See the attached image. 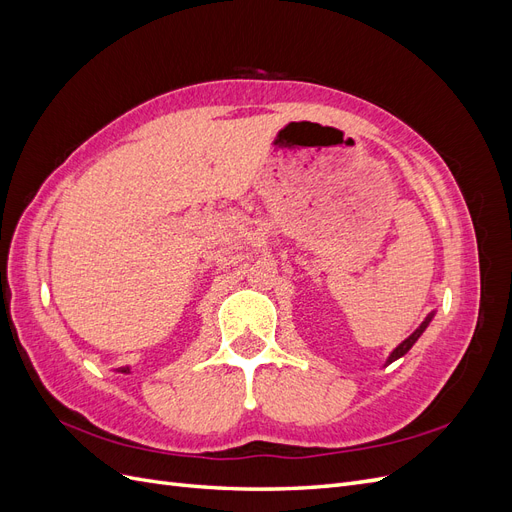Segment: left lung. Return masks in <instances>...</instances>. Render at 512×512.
Masks as SVG:
<instances>
[{
  "mask_svg": "<svg viewBox=\"0 0 512 512\" xmlns=\"http://www.w3.org/2000/svg\"><path fill=\"white\" fill-rule=\"evenodd\" d=\"M433 316H436V312H431V314H427V318L421 322V324H418V329L412 333V335H408L406 339H404V342H401L391 354H389V359H386V363H384V367L386 365H391L393 361H397V359H401V356H404V354H408V350L418 342V337H421L423 333H425V329L429 327V322L433 320Z\"/></svg>",
  "mask_w": 512,
  "mask_h": 512,
  "instance_id": "left-lung-1",
  "label": "left lung"
}]
</instances>
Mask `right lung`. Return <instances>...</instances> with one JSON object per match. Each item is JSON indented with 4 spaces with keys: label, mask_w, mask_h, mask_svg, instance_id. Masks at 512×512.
Returning <instances> with one entry per match:
<instances>
[{
    "label": "right lung",
    "mask_w": 512,
    "mask_h": 512,
    "mask_svg": "<svg viewBox=\"0 0 512 512\" xmlns=\"http://www.w3.org/2000/svg\"><path fill=\"white\" fill-rule=\"evenodd\" d=\"M117 371H121V374H130V367H119Z\"/></svg>",
    "instance_id": "1"
}]
</instances>
